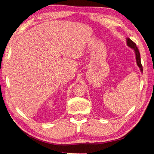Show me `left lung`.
Listing matches in <instances>:
<instances>
[{"label": "left lung", "instance_id": "8db88e82", "mask_svg": "<svg viewBox=\"0 0 154 154\" xmlns=\"http://www.w3.org/2000/svg\"><path fill=\"white\" fill-rule=\"evenodd\" d=\"M126 42L130 48H131L132 49H134V50L135 51V54H136V59H137V65L139 66L140 68V71H143V66L141 64V62H140V53H139V49L136 45V43L133 42L130 38L128 37L126 39Z\"/></svg>", "mask_w": 154, "mask_h": 154}]
</instances>
